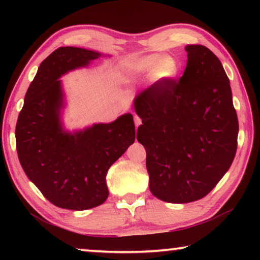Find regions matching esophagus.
Listing matches in <instances>:
<instances>
[{"label":"esophagus","mask_w":260,"mask_h":260,"mask_svg":"<svg viewBox=\"0 0 260 260\" xmlns=\"http://www.w3.org/2000/svg\"><path fill=\"white\" fill-rule=\"evenodd\" d=\"M134 122H135V127L138 128V127L141 125V118L138 116H134Z\"/></svg>","instance_id":"1"}]
</instances>
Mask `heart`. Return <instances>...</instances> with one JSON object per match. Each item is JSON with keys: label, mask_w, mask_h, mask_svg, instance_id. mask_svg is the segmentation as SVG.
<instances>
[{"label": "heart", "mask_w": 260, "mask_h": 260, "mask_svg": "<svg viewBox=\"0 0 260 260\" xmlns=\"http://www.w3.org/2000/svg\"><path fill=\"white\" fill-rule=\"evenodd\" d=\"M120 71L127 80L135 82L151 77L155 82H170L177 79L181 64L172 55L149 54L128 59L121 65Z\"/></svg>", "instance_id": "b5f03b06"}]
</instances>
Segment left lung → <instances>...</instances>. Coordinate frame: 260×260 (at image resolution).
Wrapping results in <instances>:
<instances>
[{
	"label": "left lung",
	"mask_w": 260,
	"mask_h": 260,
	"mask_svg": "<svg viewBox=\"0 0 260 260\" xmlns=\"http://www.w3.org/2000/svg\"><path fill=\"white\" fill-rule=\"evenodd\" d=\"M184 49L187 67L178 81L156 82L134 99L149 189L178 204L203 199L217 186L234 160L239 135L221 61L204 46Z\"/></svg>",
	"instance_id": "obj_1"
}]
</instances>
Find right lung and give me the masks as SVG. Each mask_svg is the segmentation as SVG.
Here are the masks:
<instances>
[{
  "instance_id": "right-lung-1",
  "label": "right lung",
  "mask_w": 260,
  "mask_h": 260,
  "mask_svg": "<svg viewBox=\"0 0 260 260\" xmlns=\"http://www.w3.org/2000/svg\"><path fill=\"white\" fill-rule=\"evenodd\" d=\"M102 56L77 47H60L40 64L25 95L16 125L17 153L27 178L56 206L87 210L109 196L107 174L135 141L133 116L83 129L64 128L65 94L60 77Z\"/></svg>"
}]
</instances>
